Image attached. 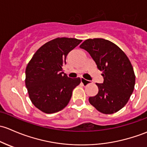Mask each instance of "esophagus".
Here are the masks:
<instances>
[{
	"label": "esophagus",
	"mask_w": 147,
	"mask_h": 147,
	"mask_svg": "<svg viewBox=\"0 0 147 147\" xmlns=\"http://www.w3.org/2000/svg\"><path fill=\"white\" fill-rule=\"evenodd\" d=\"M81 84L84 85V86H86V85L90 84V81H88V80L85 79L84 78H81Z\"/></svg>",
	"instance_id": "obj_1"
}]
</instances>
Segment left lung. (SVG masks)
<instances>
[{
  "label": "left lung",
  "mask_w": 147,
  "mask_h": 147,
  "mask_svg": "<svg viewBox=\"0 0 147 147\" xmlns=\"http://www.w3.org/2000/svg\"><path fill=\"white\" fill-rule=\"evenodd\" d=\"M80 48L89 53L104 78L103 84H96L98 93L89 98V102L103 114L117 113L128 102L135 84L127 56L115 44L102 38L86 40Z\"/></svg>",
  "instance_id": "left-lung-1"
}]
</instances>
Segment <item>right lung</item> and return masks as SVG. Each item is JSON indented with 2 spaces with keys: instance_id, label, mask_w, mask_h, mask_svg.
I'll list each match as a JSON object with an SVG mask.
<instances>
[{
  "instance_id": "right-lung-1",
  "label": "right lung",
  "mask_w": 147,
  "mask_h": 147,
  "mask_svg": "<svg viewBox=\"0 0 147 147\" xmlns=\"http://www.w3.org/2000/svg\"><path fill=\"white\" fill-rule=\"evenodd\" d=\"M81 40L57 37L34 53L25 70V85L30 100L47 114L57 113L69 102L72 91L81 78H71L62 71L66 56Z\"/></svg>"
}]
</instances>
